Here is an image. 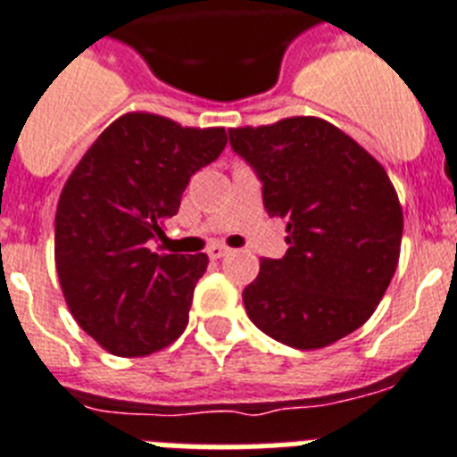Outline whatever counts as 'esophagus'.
Returning <instances> with one entry per match:
<instances>
[{
	"label": "esophagus",
	"instance_id": "obj_1",
	"mask_svg": "<svg viewBox=\"0 0 457 457\" xmlns=\"http://www.w3.org/2000/svg\"><path fill=\"white\" fill-rule=\"evenodd\" d=\"M229 253L228 246H222V244H213V246H209V258L211 260H220L225 258Z\"/></svg>",
	"mask_w": 457,
	"mask_h": 457
}]
</instances>
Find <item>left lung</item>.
Masks as SVG:
<instances>
[{
  "mask_svg": "<svg viewBox=\"0 0 457 457\" xmlns=\"http://www.w3.org/2000/svg\"><path fill=\"white\" fill-rule=\"evenodd\" d=\"M262 183L264 209L286 220L287 251L260 260L244 290L253 323L286 346L323 348L374 313L402 244V206L381 164L312 116L229 129Z\"/></svg>",
  "mask_w": 457,
  "mask_h": 457,
  "instance_id": "1",
  "label": "left lung"
}]
</instances>
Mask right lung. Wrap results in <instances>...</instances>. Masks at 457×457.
Returning a JSON list of instances; mask_svg holds the SVG:
<instances>
[{
  "mask_svg": "<svg viewBox=\"0 0 457 457\" xmlns=\"http://www.w3.org/2000/svg\"><path fill=\"white\" fill-rule=\"evenodd\" d=\"M228 144L222 128L125 113L90 145L55 213V267L76 323L120 358L179 339L209 258L155 253L195 171Z\"/></svg>",
  "mask_w": 457,
  "mask_h": 457,
  "instance_id": "add662e5",
  "label": "right lung"
}]
</instances>
